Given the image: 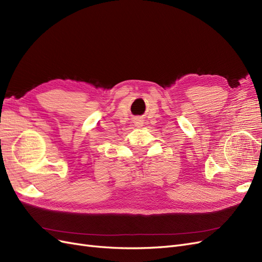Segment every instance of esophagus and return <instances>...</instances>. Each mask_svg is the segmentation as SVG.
Here are the masks:
<instances>
[{"label":"esophagus","instance_id":"obj_1","mask_svg":"<svg viewBox=\"0 0 262 262\" xmlns=\"http://www.w3.org/2000/svg\"><path fill=\"white\" fill-rule=\"evenodd\" d=\"M138 123H139V122H138Z\"/></svg>","mask_w":262,"mask_h":262}]
</instances>
